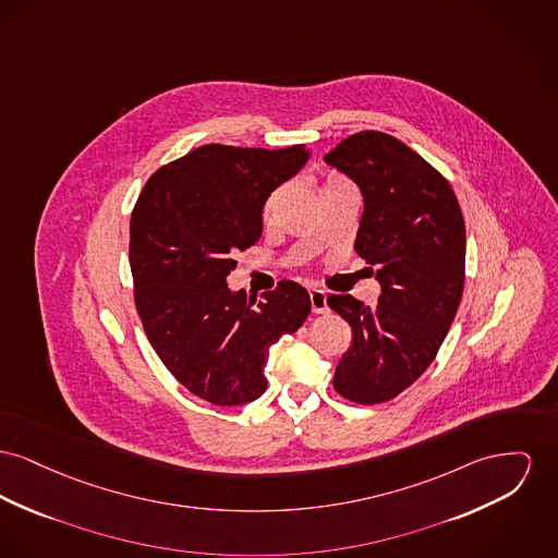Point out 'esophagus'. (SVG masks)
Here are the masks:
<instances>
[{
    "label": "esophagus",
    "mask_w": 558,
    "mask_h": 558,
    "mask_svg": "<svg viewBox=\"0 0 558 558\" xmlns=\"http://www.w3.org/2000/svg\"><path fill=\"white\" fill-rule=\"evenodd\" d=\"M310 301H312V312L314 314H327L328 301L325 291H318V289L310 291Z\"/></svg>",
    "instance_id": "esophagus-1"
}]
</instances>
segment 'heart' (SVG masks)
<instances>
[{
  "label": "heart",
  "instance_id": "obj_1",
  "mask_svg": "<svg viewBox=\"0 0 558 558\" xmlns=\"http://www.w3.org/2000/svg\"><path fill=\"white\" fill-rule=\"evenodd\" d=\"M335 185H343V181H337V179H332V181H328L327 187H335ZM274 202H276V194H274V196L269 197V199L265 202V217H269Z\"/></svg>",
  "mask_w": 558,
  "mask_h": 558
}]
</instances>
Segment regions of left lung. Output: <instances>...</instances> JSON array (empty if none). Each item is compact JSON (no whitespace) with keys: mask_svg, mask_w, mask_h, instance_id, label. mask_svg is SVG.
I'll list each match as a JSON object with an SVG mask.
<instances>
[{"mask_svg":"<svg viewBox=\"0 0 558 558\" xmlns=\"http://www.w3.org/2000/svg\"><path fill=\"white\" fill-rule=\"evenodd\" d=\"M325 162L361 190L354 248L381 287L375 307L352 295L328 296L354 335L332 386L352 402L377 404L420 379L458 314L463 217L447 179L390 134H352Z\"/></svg>","mask_w":558,"mask_h":558,"instance_id":"8db88e82","label":"left lung"}]
</instances>
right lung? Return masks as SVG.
Wrapping results in <instances>:
<instances>
[{
	"label": "right lung",
	"instance_id": "right-lung-1",
	"mask_svg": "<svg viewBox=\"0 0 558 558\" xmlns=\"http://www.w3.org/2000/svg\"><path fill=\"white\" fill-rule=\"evenodd\" d=\"M310 149L202 145L145 183L131 217L134 301L147 339L192 393L219 407L257 400L269 348L301 327L307 291L282 280L262 301L231 291L233 255L263 231V206Z\"/></svg>",
	"mask_w": 558,
	"mask_h": 558
}]
</instances>
